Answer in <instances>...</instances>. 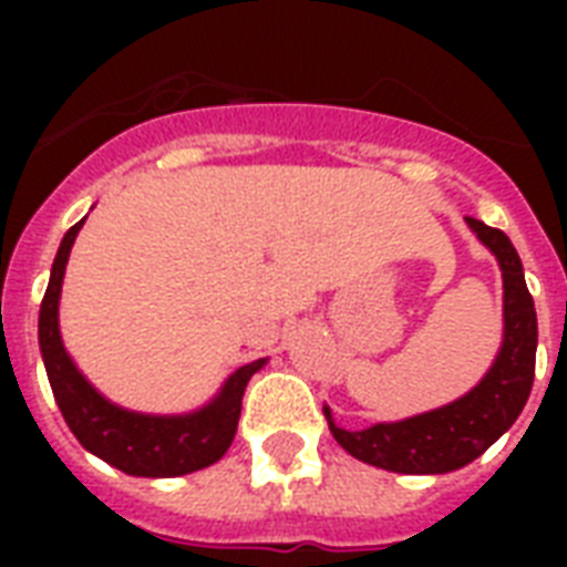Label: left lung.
<instances>
[{"label": "left lung", "instance_id": "obj_1", "mask_svg": "<svg viewBox=\"0 0 567 567\" xmlns=\"http://www.w3.org/2000/svg\"><path fill=\"white\" fill-rule=\"evenodd\" d=\"M476 238L492 249L503 270V347L497 362L480 385L450 405L417 414L400 423H377L371 430L350 432L336 426L323 409L336 441L368 465L396 474H447L474 462L518 421L536 377L538 323L536 306L524 282V267L501 229L467 217Z\"/></svg>", "mask_w": 567, "mask_h": 567}]
</instances>
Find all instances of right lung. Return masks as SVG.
Here are the masks:
<instances>
[{"label":"right lung","mask_w":567,"mask_h":567,"mask_svg":"<svg viewBox=\"0 0 567 567\" xmlns=\"http://www.w3.org/2000/svg\"><path fill=\"white\" fill-rule=\"evenodd\" d=\"M79 220L58 247L49 288L40 302V353L47 364L49 385L55 403L64 414L66 426L73 430L84 450L120 467L123 474L135 476H182L199 467L214 465L229 450L238 432L240 396L249 377L265 364V359L244 364L226 379V385L212 403L194 414L182 417H153V414L126 412L96 394L87 379L70 362L61 332H58V297L64 282V267L70 258L75 235L82 229Z\"/></svg>","instance_id":"add662e5"}]
</instances>
